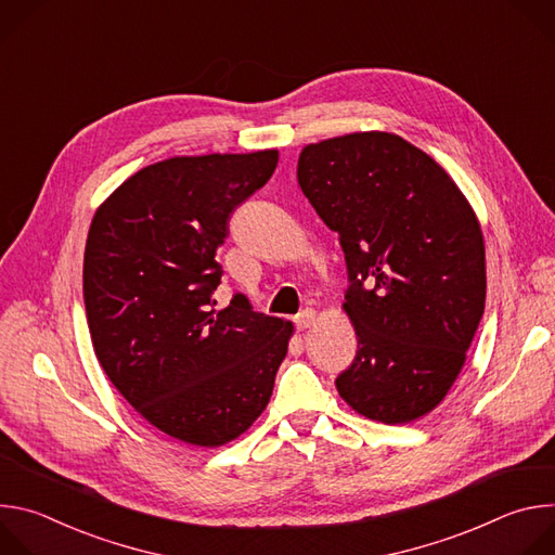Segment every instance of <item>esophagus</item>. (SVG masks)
Returning a JSON list of instances; mask_svg holds the SVG:
<instances>
[{
  "mask_svg": "<svg viewBox=\"0 0 555 555\" xmlns=\"http://www.w3.org/2000/svg\"><path fill=\"white\" fill-rule=\"evenodd\" d=\"M313 323H315V311H313V309H302V311L296 315V327H298V332L309 330Z\"/></svg>",
  "mask_w": 555,
  "mask_h": 555,
  "instance_id": "34e87169",
  "label": "esophagus"
}]
</instances>
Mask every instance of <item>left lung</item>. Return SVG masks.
<instances>
[{"instance_id":"left-lung-1","label":"left lung","mask_w":555,"mask_h":555,"mask_svg":"<svg viewBox=\"0 0 555 555\" xmlns=\"http://www.w3.org/2000/svg\"><path fill=\"white\" fill-rule=\"evenodd\" d=\"M298 186L340 236L343 309L358 353L340 398L362 417L411 424L435 411L465 364L486 309L477 212L433 157L388 131L302 146Z\"/></svg>"}]
</instances>
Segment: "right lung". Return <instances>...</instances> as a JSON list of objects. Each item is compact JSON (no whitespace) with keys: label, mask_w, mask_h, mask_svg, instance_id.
<instances>
[{"label":"right lung","mask_w":555,"mask_h":555,"mask_svg":"<svg viewBox=\"0 0 555 555\" xmlns=\"http://www.w3.org/2000/svg\"><path fill=\"white\" fill-rule=\"evenodd\" d=\"M276 163V149L167 157L127 178L88 232L96 358L151 426L189 446H225L259 420L294 336L242 294L223 309L212 300L228 217Z\"/></svg>","instance_id":"1"}]
</instances>
